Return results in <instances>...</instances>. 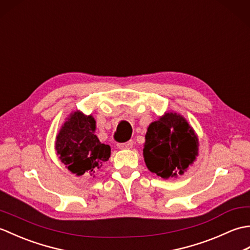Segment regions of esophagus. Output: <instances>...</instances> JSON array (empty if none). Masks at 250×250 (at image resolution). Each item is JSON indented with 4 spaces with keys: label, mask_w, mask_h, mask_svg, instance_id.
Returning a JSON list of instances; mask_svg holds the SVG:
<instances>
[{
    "label": "esophagus",
    "mask_w": 250,
    "mask_h": 250,
    "mask_svg": "<svg viewBox=\"0 0 250 250\" xmlns=\"http://www.w3.org/2000/svg\"><path fill=\"white\" fill-rule=\"evenodd\" d=\"M132 146H133V142H126V143H122V144H118V148L120 149H131Z\"/></svg>",
    "instance_id": "esophagus-1"
}]
</instances>
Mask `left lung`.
I'll return each mask as SVG.
<instances>
[{"mask_svg": "<svg viewBox=\"0 0 250 250\" xmlns=\"http://www.w3.org/2000/svg\"><path fill=\"white\" fill-rule=\"evenodd\" d=\"M143 156L147 168L163 179L183 175L199 156V139L184 116L167 111L151 122Z\"/></svg>", "mask_w": 250, "mask_h": 250, "instance_id": "obj_1", "label": "left lung"}]
</instances>
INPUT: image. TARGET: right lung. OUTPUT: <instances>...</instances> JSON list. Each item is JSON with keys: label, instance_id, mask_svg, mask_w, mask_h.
Wrapping results in <instances>:
<instances>
[{"label": "right lung", "instance_id": "1", "mask_svg": "<svg viewBox=\"0 0 250 250\" xmlns=\"http://www.w3.org/2000/svg\"><path fill=\"white\" fill-rule=\"evenodd\" d=\"M97 125L92 115L81 110L70 114L56 136V151L65 167L76 176H93L110 157V147L94 134Z\"/></svg>", "mask_w": 250, "mask_h": 250}]
</instances>
